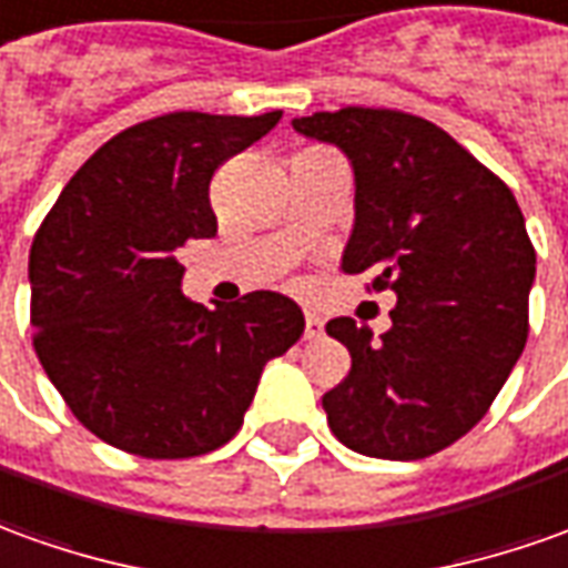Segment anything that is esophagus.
Masks as SVG:
<instances>
[{"label": "esophagus", "instance_id": "obj_1", "mask_svg": "<svg viewBox=\"0 0 568 568\" xmlns=\"http://www.w3.org/2000/svg\"><path fill=\"white\" fill-rule=\"evenodd\" d=\"M324 334V322L315 312H306V339H318Z\"/></svg>", "mask_w": 568, "mask_h": 568}]
</instances>
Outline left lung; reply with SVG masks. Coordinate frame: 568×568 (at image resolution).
I'll use <instances>...</instances> for the list:
<instances>
[{
  "label": "left lung",
  "instance_id": "left-lung-1",
  "mask_svg": "<svg viewBox=\"0 0 568 568\" xmlns=\"http://www.w3.org/2000/svg\"><path fill=\"white\" fill-rule=\"evenodd\" d=\"M306 139L334 144L355 175V222L339 268L374 272L396 293L393 327L352 318L327 334L352 355L324 393L346 448L417 460L486 417L529 336L535 250L514 191L424 116L343 108L296 116Z\"/></svg>",
  "mask_w": 568,
  "mask_h": 568
}]
</instances>
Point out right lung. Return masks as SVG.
Listing matches in <instances>:
<instances>
[{
  "mask_svg": "<svg viewBox=\"0 0 568 568\" xmlns=\"http://www.w3.org/2000/svg\"><path fill=\"white\" fill-rule=\"evenodd\" d=\"M281 111H179L123 129L70 179L30 250V324L49 381L89 433L158 460L216 452L262 367L303 336L291 296L206 308L182 293L179 246L216 234L210 179Z\"/></svg>",
  "mask_w": 568,
  "mask_h": 568,
  "instance_id": "add662e5",
  "label": "right lung"
}]
</instances>
